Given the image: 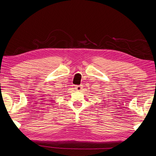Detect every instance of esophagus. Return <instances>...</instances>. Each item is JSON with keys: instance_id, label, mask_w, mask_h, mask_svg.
Segmentation results:
<instances>
[{"instance_id": "34e87169", "label": "esophagus", "mask_w": 156, "mask_h": 156, "mask_svg": "<svg viewBox=\"0 0 156 156\" xmlns=\"http://www.w3.org/2000/svg\"><path fill=\"white\" fill-rule=\"evenodd\" d=\"M75 89H76V91H81V90L82 89V87L81 86V85H76V87H75Z\"/></svg>"}]
</instances>
